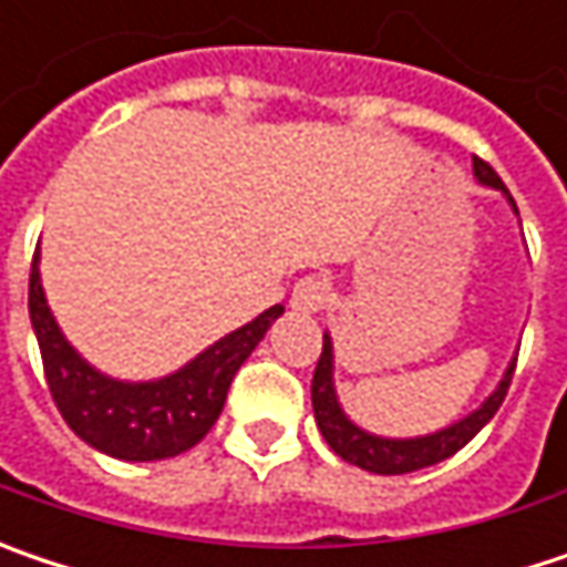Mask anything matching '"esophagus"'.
<instances>
[{
    "label": "esophagus",
    "mask_w": 567,
    "mask_h": 567,
    "mask_svg": "<svg viewBox=\"0 0 567 567\" xmlns=\"http://www.w3.org/2000/svg\"><path fill=\"white\" fill-rule=\"evenodd\" d=\"M330 298V282L327 276H305L291 288V308L305 311V315H317Z\"/></svg>",
    "instance_id": "34e87169"
}]
</instances>
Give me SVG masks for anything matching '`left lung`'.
<instances>
[{
	"mask_svg": "<svg viewBox=\"0 0 567 567\" xmlns=\"http://www.w3.org/2000/svg\"><path fill=\"white\" fill-rule=\"evenodd\" d=\"M475 176L478 183L491 185L497 192L507 195V202L514 205L507 185L501 183V176L475 156ZM514 365L516 359L511 362V369L504 372L501 384L494 388V394L484 401L478 411H472L468 416H462L458 423H452L446 430H436L430 436H414V440H388V436H375V433H365L362 426H355L350 416L343 414L340 401H337V388H333V343L330 337L323 333V350H320V359H317L315 369V382H311V404H315V420L317 430L323 433L327 446L337 452L343 462L350 465H359L365 472H375V475H408V472H416V468H426V465H436L443 458H450L455 452L462 450L465 443H472L478 436L484 423L491 416L497 414V408L504 404L507 398V388H511V379H514Z\"/></svg>",
	"mask_w": 567,
	"mask_h": 567,
	"instance_id": "8db88e82",
	"label": "left lung"
}]
</instances>
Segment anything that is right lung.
I'll list each match as a JSON object with an SVG mask.
<instances>
[{"mask_svg":"<svg viewBox=\"0 0 567 567\" xmlns=\"http://www.w3.org/2000/svg\"><path fill=\"white\" fill-rule=\"evenodd\" d=\"M38 259L41 256L34 252L28 279V315L41 347L53 404L83 443L124 462H156L192 450L224 411L227 388L237 369L266 337L272 320L285 311L282 305H272L166 379L117 382L92 369L60 333L41 288Z\"/></svg>","mask_w":567,"mask_h":567,"instance_id":"right-lung-1","label":"right lung"}]
</instances>
